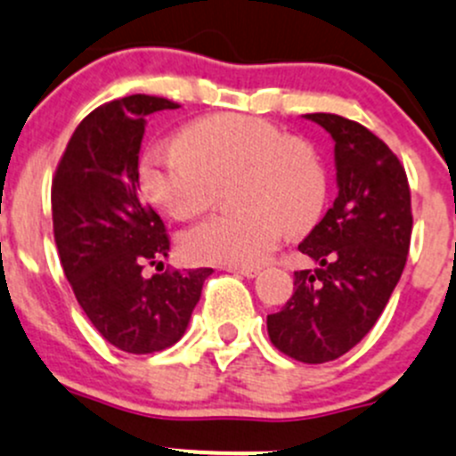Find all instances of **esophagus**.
<instances>
[{"instance_id":"obj_1","label":"esophagus","mask_w":456,"mask_h":456,"mask_svg":"<svg viewBox=\"0 0 456 456\" xmlns=\"http://www.w3.org/2000/svg\"><path fill=\"white\" fill-rule=\"evenodd\" d=\"M228 273L243 274V277H256L259 274V268H252V265H226Z\"/></svg>"}]
</instances>
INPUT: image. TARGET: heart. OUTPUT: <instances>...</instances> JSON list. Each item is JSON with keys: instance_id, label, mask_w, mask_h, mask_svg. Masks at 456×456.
Returning <instances> with one entry per match:
<instances>
[{"instance_id": "obj_1", "label": "heart", "mask_w": 456, "mask_h": 456, "mask_svg": "<svg viewBox=\"0 0 456 456\" xmlns=\"http://www.w3.org/2000/svg\"><path fill=\"white\" fill-rule=\"evenodd\" d=\"M237 177L241 208L217 213L183 234V252L204 264L256 265L273 255L283 230H304L322 213L328 192L317 151L270 121L213 115L192 121L177 143L143 155L139 183L152 204L177 219L195 217Z\"/></svg>"}]
</instances>
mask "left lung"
<instances>
[{"label": "left lung", "mask_w": 456, "mask_h": 456, "mask_svg": "<svg viewBox=\"0 0 456 456\" xmlns=\"http://www.w3.org/2000/svg\"><path fill=\"white\" fill-rule=\"evenodd\" d=\"M305 117L335 139L339 195L299 243L319 268L297 270L292 297L268 314V337L297 362L326 363L381 317L408 259L412 208L405 168L375 133L330 112Z\"/></svg>", "instance_id": "1"}]
</instances>
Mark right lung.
Returning <instances> with one entry per match:
<instances>
[{
    "label": "right lung",
    "mask_w": 456,
    "mask_h": 456,
    "mask_svg": "<svg viewBox=\"0 0 456 456\" xmlns=\"http://www.w3.org/2000/svg\"><path fill=\"white\" fill-rule=\"evenodd\" d=\"M179 103L130 94L94 108L77 126L51 188L53 232L61 268L99 335L130 354L177 344L213 268L161 265L170 239L139 197V148L146 117Z\"/></svg>",
    "instance_id": "obj_1"
}]
</instances>
